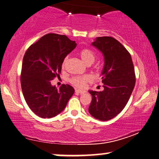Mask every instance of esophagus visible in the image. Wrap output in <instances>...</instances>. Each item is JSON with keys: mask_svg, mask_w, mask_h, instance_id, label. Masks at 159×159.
Wrapping results in <instances>:
<instances>
[{"mask_svg": "<svg viewBox=\"0 0 159 159\" xmlns=\"http://www.w3.org/2000/svg\"><path fill=\"white\" fill-rule=\"evenodd\" d=\"M75 92L79 93H80V94H83V93H85L86 91H85V90H83L77 89V90H75Z\"/></svg>", "mask_w": 159, "mask_h": 159, "instance_id": "esophagus-1", "label": "esophagus"}]
</instances>
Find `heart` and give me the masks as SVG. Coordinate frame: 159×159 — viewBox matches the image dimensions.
<instances>
[{"mask_svg": "<svg viewBox=\"0 0 159 159\" xmlns=\"http://www.w3.org/2000/svg\"><path fill=\"white\" fill-rule=\"evenodd\" d=\"M79 55L80 58H81L82 61H84L85 64L88 66H90L92 64H93L95 60V53L92 51L91 49H88V48H85L80 51ZM68 58H64L63 60L62 64H61V68L62 69H65L66 66V62H67ZM91 80L90 77L89 75H75V76L72 77L70 79V82L72 85H75V87L78 88H84L88 82H89Z\"/></svg>", "mask_w": 159, "mask_h": 159, "instance_id": "obj_1", "label": "heart"}]
</instances>
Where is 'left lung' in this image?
Wrapping results in <instances>:
<instances>
[{"label":"left lung","mask_w":159,"mask_h":159,"mask_svg":"<svg viewBox=\"0 0 159 159\" xmlns=\"http://www.w3.org/2000/svg\"><path fill=\"white\" fill-rule=\"evenodd\" d=\"M102 52L105 64L101 75L104 90H89L92 95L89 112L95 119H112L124 109L134 89V68L125 47L111 37H99L92 43Z\"/></svg>","instance_id":"8db88e82"}]
</instances>
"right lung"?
<instances>
[{"instance_id": "right-lung-1", "label": "right lung", "mask_w": 159, "mask_h": 159, "mask_svg": "<svg viewBox=\"0 0 159 159\" xmlns=\"http://www.w3.org/2000/svg\"><path fill=\"white\" fill-rule=\"evenodd\" d=\"M76 47L66 35L49 33L32 44L25 52L21 70V87L24 98L34 114L51 118L61 112L74 89L63 84L59 89L51 80L61 74L63 60Z\"/></svg>"}]
</instances>
